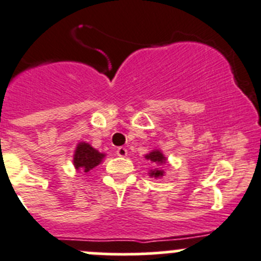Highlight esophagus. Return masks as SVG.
Listing matches in <instances>:
<instances>
[{
	"instance_id": "34e87169",
	"label": "esophagus",
	"mask_w": 261,
	"mask_h": 261,
	"mask_svg": "<svg viewBox=\"0 0 261 261\" xmlns=\"http://www.w3.org/2000/svg\"><path fill=\"white\" fill-rule=\"evenodd\" d=\"M116 154H117L118 156H126L127 155V149L123 148V146H120V148H117V150H116Z\"/></svg>"
}]
</instances>
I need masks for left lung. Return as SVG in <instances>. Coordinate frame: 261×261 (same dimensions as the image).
I'll return each instance as SVG.
<instances>
[{"label":"left lung","instance_id":"8db88e82","mask_svg":"<svg viewBox=\"0 0 261 261\" xmlns=\"http://www.w3.org/2000/svg\"><path fill=\"white\" fill-rule=\"evenodd\" d=\"M145 159L150 161L154 166L153 168L149 171V173H148L149 176L154 177V178H161V177L164 176V173H166V172L162 169V166H163V164H166L167 158H166V155L162 153V150H159V149H154V150L149 151V153L145 155Z\"/></svg>","mask_w":261,"mask_h":261}]
</instances>
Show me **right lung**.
Returning a JSON list of instances; mask_svg holds the SVG:
<instances>
[{"mask_svg": "<svg viewBox=\"0 0 261 261\" xmlns=\"http://www.w3.org/2000/svg\"><path fill=\"white\" fill-rule=\"evenodd\" d=\"M105 156V153L98 151L89 143H87V141H80V143H77L76 148H75L72 163H74V167L76 171L82 169L84 172H89L90 169L95 168L98 164L102 163Z\"/></svg>", "mask_w": 261, "mask_h": 261, "instance_id": "add662e5", "label": "right lung"}]
</instances>
